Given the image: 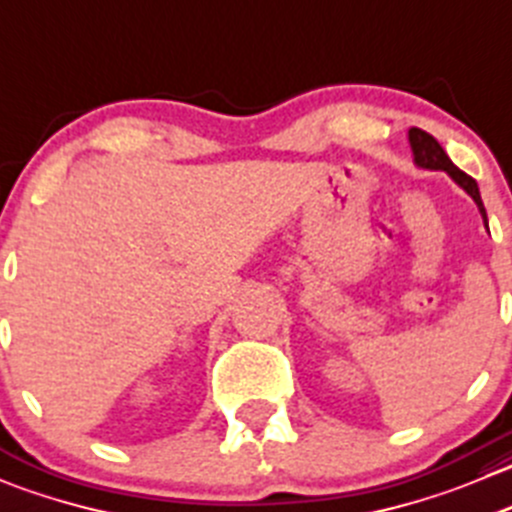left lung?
<instances>
[{"instance_id":"8db88e82","label":"left lung","mask_w":512,"mask_h":512,"mask_svg":"<svg viewBox=\"0 0 512 512\" xmlns=\"http://www.w3.org/2000/svg\"><path fill=\"white\" fill-rule=\"evenodd\" d=\"M408 140H410V147H413L415 165L423 167V170H443V172H448V175L453 177V180L458 182V185L463 187V190L468 192L470 197H473L475 205H478V210H480V215H483L485 227H488V215H485L483 200H480L478 182H475L470 175H465L463 170H458V167L453 165V160H450V157L445 155V150H443V147H440V142L435 140L433 135H428V132H425V130H418V127H410Z\"/></svg>"}]
</instances>
